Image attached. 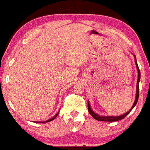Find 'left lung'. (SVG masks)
I'll use <instances>...</instances> for the list:
<instances>
[{
  "mask_svg": "<svg viewBox=\"0 0 150 150\" xmlns=\"http://www.w3.org/2000/svg\"><path fill=\"white\" fill-rule=\"evenodd\" d=\"M134 58H135V63H136V69H137L138 71V79H137V84H136V98H135V100L134 103H133V106L131 107V109L127 112L126 113L123 114L122 115H120V116H100V115H98L96 114L94 111H93L92 109L91 106H90V103H89V100L87 101V107H88V111L90 112V114L91 115V116L93 117L94 119H96V120L98 121H106V122H115V121H118L120 120H122L123 118H125L127 115L130 112V111L134 108V106H136V103L138 102V99H139V81H140V78H141V74H140V71H139V66H138L137 64V61H136V56L134 55Z\"/></svg>",
  "mask_w": 150,
  "mask_h": 150,
  "instance_id": "1",
  "label": "left lung"
}]
</instances>
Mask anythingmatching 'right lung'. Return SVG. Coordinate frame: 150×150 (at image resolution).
I'll return each instance as SVG.
<instances>
[{"label":"right lung","instance_id":"1","mask_svg":"<svg viewBox=\"0 0 150 150\" xmlns=\"http://www.w3.org/2000/svg\"><path fill=\"white\" fill-rule=\"evenodd\" d=\"M58 114H59V112H57V113L56 114V115H54V116L53 117L50 118V119L47 120H46V121H43V122H36V123H41V122H51L52 120H54L56 117H57V115H58Z\"/></svg>","mask_w":150,"mask_h":150}]
</instances>
